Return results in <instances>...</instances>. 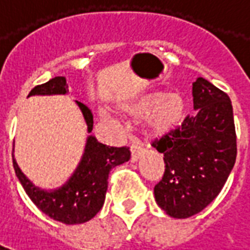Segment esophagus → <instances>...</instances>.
<instances>
[{
  "instance_id": "obj_1",
  "label": "esophagus",
  "mask_w": 250,
  "mask_h": 250,
  "mask_svg": "<svg viewBox=\"0 0 250 250\" xmlns=\"http://www.w3.org/2000/svg\"><path fill=\"white\" fill-rule=\"evenodd\" d=\"M130 151H131V162H136L139 158L145 154V148L142 147L141 143H136V145H132L130 147Z\"/></svg>"
}]
</instances>
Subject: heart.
Returning <instances> with one entry per match:
<instances>
[{"instance_id": "heart-1", "label": "heart", "mask_w": 250, "mask_h": 250, "mask_svg": "<svg viewBox=\"0 0 250 250\" xmlns=\"http://www.w3.org/2000/svg\"><path fill=\"white\" fill-rule=\"evenodd\" d=\"M120 111L131 118H141L146 131L152 136H161L177 130L184 123L186 102L175 92L145 91L122 104ZM102 118L108 123H118L116 116L103 109Z\"/></svg>"}]
</instances>
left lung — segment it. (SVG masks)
Here are the masks:
<instances>
[{
	"instance_id": "obj_1",
	"label": "left lung",
	"mask_w": 250,
	"mask_h": 250,
	"mask_svg": "<svg viewBox=\"0 0 250 250\" xmlns=\"http://www.w3.org/2000/svg\"><path fill=\"white\" fill-rule=\"evenodd\" d=\"M195 114L154 143L165 174L154 188L158 206L173 218H188L220 194L237 155L229 96L204 77L193 83Z\"/></svg>"
}]
</instances>
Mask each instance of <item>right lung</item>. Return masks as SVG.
<instances>
[{
    "label": "right lung",
    "mask_w": 250,
    "mask_h": 250,
    "mask_svg": "<svg viewBox=\"0 0 250 250\" xmlns=\"http://www.w3.org/2000/svg\"><path fill=\"white\" fill-rule=\"evenodd\" d=\"M68 84L64 76H56L45 84L35 87L28 95L29 96H52V95H66ZM87 125L88 134L92 131L93 115L91 109L82 102H77ZM14 152V147H13ZM131 158L127 147H109L99 143L93 135H88L84 146L82 159L75 171L60 188L46 190L36 186L20 168L14 159L13 166L20 184L29 195L32 202L39 209L55 221L76 225L87 222L103 208L105 193L108 188V174L116 166L128 162Z\"/></svg>",
    "instance_id": "1"
}]
</instances>
